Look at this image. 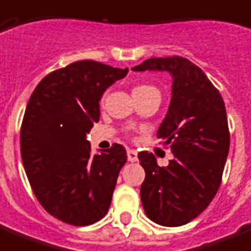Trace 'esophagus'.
Returning a JSON list of instances; mask_svg holds the SVG:
<instances>
[{"label": "esophagus", "mask_w": 251, "mask_h": 251, "mask_svg": "<svg viewBox=\"0 0 251 251\" xmlns=\"http://www.w3.org/2000/svg\"><path fill=\"white\" fill-rule=\"evenodd\" d=\"M127 158H128V161H130V163H134V161H137L138 160L137 151L127 150Z\"/></svg>", "instance_id": "obj_1"}]
</instances>
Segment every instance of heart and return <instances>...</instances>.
Returning <instances> with one entry per match:
<instances>
[{
	"instance_id": "heart-1",
	"label": "heart",
	"mask_w": 251,
	"mask_h": 251,
	"mask_svg": "<svg viewBox=\"0 0 251 251\" xmlns=\"http://www.w3.org/2000/svg\"><path fill=\"white\" fill-rule=\"evenodd\" d=\"M149 92H156L159 93V91L155 88L154 86H150V84H140V86L134 87L133 95H142V93H149ZM160 95V93H159Z\"/></svg>"
}]
</instances>
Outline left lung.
<instances>
[{
  "label": "left lung",
  "mask_w": 251,
  "mask_h": 251,
  "mask_svg": "<svg viewBox=\"0 0 251 251\" xmlns=\"http://www.w3.org/2000/svg\"><path fill=\"white\" fill-rule=\"evenodd\" d=\"M132 69L173 76L171 105L156 133L173 159L159 167L154 154H138L146 173L141 201L152 222L186 225L208 208L222 182L229 150L225 101L204 72L181 56L152 57Z\"/></svg>",
  "instance_id": "1"
}]
</instances>
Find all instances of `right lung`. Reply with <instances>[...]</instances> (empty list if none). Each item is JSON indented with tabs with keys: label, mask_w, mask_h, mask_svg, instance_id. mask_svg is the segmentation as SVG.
<instances>
[{
	"label": "right lung",
	"mask_w": 251,
	"mask_h": 251,
	"mask_svg": "<svg viewBox=\"0 0 251 251\" xmlns=\"http://www.w3.org/2000/svg\"><path fill=\"white\" fill-rule=\"evenodd\" d=\"M127 73L80 60L47 74L29 99L20 128L23 165L39 204L61 222L88 226L109 210L127 152L114 144L91 156L86 136L100 119L102 93Z\"/></svg>",
	"instance_id": "obj_1"
}]
</instances>
